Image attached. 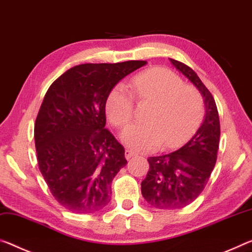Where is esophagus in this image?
<instances>
[{
    "label": "esophagus",
    "instance_id": "esophagus-1",
    "mask_svg": "<svg viewBox=\"0 0 252 252\" xmlns=\"http://www.w3.org/2000/svg\"><path fill=\"white\" fill-rule=\"evenodd\" d=\"M125 156H126V158L127 159V160H129V159L132 158L133 156H135V154L133 153L132 150H129V149H126V150L125 151Z\"/></svg>",
    "mask_w": 252,
    "mask_h": 252
}]
</instances>
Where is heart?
<instances>
[{"mask_svg":"<svg viewBox=\"0 0 252 252\" xmlns=\"http://www.w3.org/2000/svg\"><path fill=\"white\" fill-rule=\"evenodd\" d=\"M134 97L154 102L145 123L131 125L122 141L133 150H153L162 145L170 149L185 143L201 126L205 114L204 99L198 90L184 85L173 71L153 68L139 73L129 82ZM125 86H115L107 95L105 112L111 123L123 126L133 117L132 94Z\"/></svg>","mask_w":252,"mask_h":252,"instance_id":"heart-1","label":"heart"}]
</instances>
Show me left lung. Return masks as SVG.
Here are the masks:
<instances>
[{
	"label": "left lung",
	"instance_id": "8db88e82",
	"mask_svg": "<svg viewBox=\"0 0 252 252\" xmlns=\"http://www.w3.org/2000/svg\"><path fill=\"white\" fill-rule=\"evenodd\" d=\"M169 61L202 94L205 117L186 145L170 154L148 158L149 170L141 182V193L151 206L161 210L182 209L199 196L217 162L220 142L219 112L212 94L190 67Z\"/></svg>",
	"mask_w": 252,
	"mask_h": 252
}]
</instances>
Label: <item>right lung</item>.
<instances>
[{"mask_svg": "<svg viewBox=\"0 0 252 252\" xmlns=\"http://www.w3.org/2000/svg\"><path fill=\"white\" fill-rule=\"evenodd\" d=\"M145 61L82 63L51 84L34 125L39 169L59 204L94 213L111 201V183L126 165L125 148L105 127L113 87Z\"/></svg>", "mask_w": 252, "mask_h": 252, "instance_id": "1", "label": "right lung"}]
</instances>
